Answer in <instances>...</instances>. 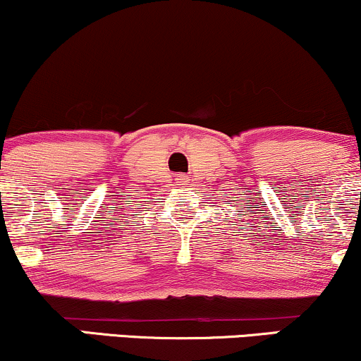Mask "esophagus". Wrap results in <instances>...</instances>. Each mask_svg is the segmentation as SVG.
<instances>
[{
  "instance_id": "34e87169",
  "label": "esophagus",
  "mask_w": 361,
  "mask_h": 361,
  "mask_svg": "<svg viewBox=\"0 0 361 361\" xmlns=\"http://www.w3.org/2000/svg\"><path fill=\"white\" fill-rule=\"evenodd\" d=\"M175 180H176V183L180 185V186H183V185L188 183V176H185V175H178Z\"/></svg>"
}]
</instances>
